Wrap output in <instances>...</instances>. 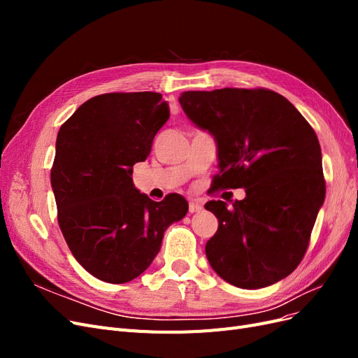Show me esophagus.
<instances>
[{
	"label": "esophagus",
	"mask_w": 358,
	"mask_h": 358,
	"mask_svg": "<svg viewBox=\"0 0 358 358\" xmlns=\"http://www.w3.org/2000/svg\"><path fill=\"white\" fill-rule=\"evenodd\" d=\"M201 209H203V206H201V203H199L197 200H191V201H189V206H188V210H189V213L200 212Z\"/></svg>",
	"instance_id": "obj_1"
}]
</instances>
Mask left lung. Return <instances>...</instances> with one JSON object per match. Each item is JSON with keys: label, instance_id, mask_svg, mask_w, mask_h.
I'll return each mask as SVG.
<instances>
[{"label": "left lung", "instance_id": "obj_1", "mask_svg": "<svg viewBox=\"0 0 358 358\" xmlns=\"http://www.w3.org/2000/svg\"><path fill=\"white\" fill-rule=\"evenodd\" d=\"M183 112L218 143L215 189L245 188L233 208L204 204L218 218L206 243L212 268L227 282L257 289L300 264L326 197L318 137L285 96L266 88L187 91Z\"/></svg>", "mask_w": 358, "mask_h": 358}]
</instances>
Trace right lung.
<instances>
[{"label":"right lung","mask_w":358,"mask_h":358,"mask_svg":"<svg viewBox=\"0 0 358 358\" xmlns=\"http://www.w3.org/2000/svg\"><path fill=\"white\" fill-rule=\"evenodd\" d=\"M169 116L158 92H110L85 101L59 128L50 170L59 229L79 264L104 282L142 275L167 227L188 212L179 194L154 201L131 178Z\"/></svg>","instance_id":"1"}]
</instances>
